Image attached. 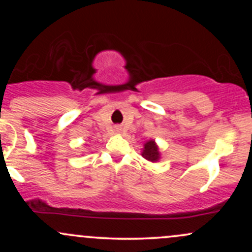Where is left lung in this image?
Returning a JSON list of instances; mask_svg holds the SVG:
<instances>
[{
  "label": "left lung",
  "instance_id": "obj_1",
  "mask_svg": "<svg viewBox=\"0 0 252 252\" xmlns=\"http://www.w3.org/2000/svg\"><path fill=\"white\" fill-rule=\"evenodd\" d=\"M142 156L148 161H152V162H155V161L158 160L160 153H158V146H156L154 141H148V142L144 144Z\"/></svg>",
  "mask_w": 252,
  "mask_h": 252
}]
</instances>
